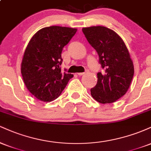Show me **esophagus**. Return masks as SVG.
Instances as JSON below:
<instances>
[{
    "label": "esophagus",
    "mask_w": 151,
    "mask_h": 151,
    "mask_svg": "<svg viewBox=\"0 0 151 151\" xmlns=\"http://www.w3.org/2000/svg\"><path fill=\"white\" fill-rule=\"evenodd\" d=\"M84 74H85V72H79V73H77V74L79 76H82V75H84Z\"/></svg>",
    "instance_id": "esophagus-1"
}]
</instances>
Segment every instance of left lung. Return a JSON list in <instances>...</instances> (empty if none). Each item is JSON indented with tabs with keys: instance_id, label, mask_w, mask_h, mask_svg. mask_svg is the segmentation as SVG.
<instances>
[{
	"instance_id": "1",
	"label": "left lung",
	"mask_w": 151,
	"mask_h": 151,
	"mask_svg": "<svg viewBox=\"0 0 151 151\" xmlns=\"http://www.w3.org/2000/svg\"><path fill=\"white\" fill-rule=\"evenodd\" d=\"M82 32L96 50L104 70L97 73L91 96L99 103H113L125 94L132 81L134 68L129 50L120 36L106 27H84Z\"/></svg>"
}]
</instances>
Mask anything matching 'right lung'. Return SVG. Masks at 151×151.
Returning a JSON list of instances; mask_svg holds the SVG:
<instances>
[{
    "instance_id": "right-lung-1",
    "label": "right lung",
    "mask_w": 151,
    "mask_h": 151,
    "mask_svg": "<svg viewBox=\"0 0 151 151\" xmlns=\"http://www.w3.org/2000/svg\"><path fill=\"white\" fill-rule=\"evenodd\" d=\"M77 29L60 26L44 27L34 35L21 64L24 82L32 95L50 102L60 96L73 74L62 72V52Z\"/></svg>"
}]
</instances>
